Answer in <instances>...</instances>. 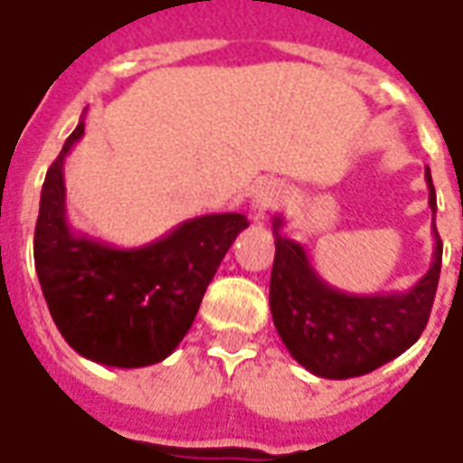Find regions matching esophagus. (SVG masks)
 <instances>
[{"instance_id":"1","label":"esophagus","mask_w":463,"mask_h":463,"mask_svg":"<svg viewBox=\"0 0 463 463\" xmlns=\"http://www.w3.org/2000/svg\"><path fill=\"white\" fill-rule=\"evenodd\" d=\"M278 195H280V191L275 188V183H260V185L252 191V203H250L252 221H262V218L275 208Z\"/></svg>"}]
</instances>
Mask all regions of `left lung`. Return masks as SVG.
<instances>
[{
    "mask_svg": "<svg viewBox=\"0 0 463 463\" xmlns=\"http://www.w3.org/2000/svg\"><path fill=\"white\" fill-rule=\"evenodd\" d=\"M429 208L437 213L431 171ZM275 218L270 312L285 347L302 367L325 379L362 377L407 352L429 322L441 272V238L434 225V258L427 275L407 292L349 295L322 280L300 242L280 232Z\"/></svg>",
    "mask_w": 463,
    "mask_h": 463,
    "instance_id": "left-lung-1",
    "label": "left lung"
}]
</instances>
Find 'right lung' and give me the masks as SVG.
<instances>
[{
	"label": "right lung",
	"instance_id": "right-lung-1",
	"mask_svg": "<svg viewBox=\"0 0 463 463\" xmlns=\"http://www.w3.org/2000/svg\"><path fill=\"white\" fill-rule=\"evenodd\" d=\"M81 136L84 121L46 171L34 231L36 275L61 337L81 357L106 367H148L168 357L191 330L213 275L248 218L201 215L128 250L74 232L66 221L64 161Z\"/></svg>",
	"mask_w": 463,
	"mask_h": 463
}]
</instances>
